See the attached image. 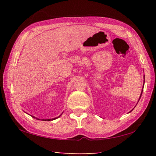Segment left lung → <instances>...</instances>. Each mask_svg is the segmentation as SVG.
I'll list each match as a JSON object with an SVG mask.
<instances>
[{
    "instance_id": "8db88e82",
    "label": "left lung",
    "mask_w": 156,
    "mask_h": 156,
    "mask_svg": "<svg viewBox=\"0 0 156 156\" xmlns=\"http://www.w3.org/2000/svg\"><path fill=\"white\" fill-rule=\"evenodd\" d=\"M142 91H143V89H142V92H141V94H140V98H139V100L140 99V98H141V96H142ZM138 101H139V100H138ZM132 111V110H131Z\"/></svg>"
}]
</instances>
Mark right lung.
Instances as JSON below:
<instances>
[{"label": "right lung", "instance_id": "add662e5", "mask_svg": "<svg viewBox=\"0 0 156 156\" xmlns=\"http://www.w3.org/2000/svg\"><path fill=\"white\" fill-rule=\"evenodd\" d=\"M60 115H59L58 117V118H59ZM32 117H33V118H36L35 117H34V116H32ZM52 118V119H42V120H43V121H47H47H50V120H55V119H56V118ZM36 119H38V118H36ZM38 120H39V119H38Z\"/></svg>", "mask_w": 156, "mask_h": 156}]
</instances>
